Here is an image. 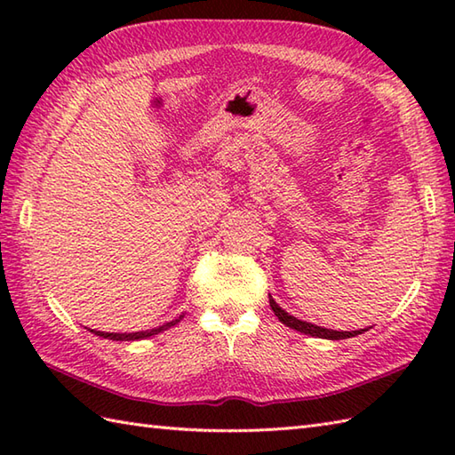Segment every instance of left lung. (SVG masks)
Returning <instances> with one entry per match:
<instances>
[{"label": "left lung", "mask_w": 455, "mask_h": 455, "mask_svg": "<svg viewBox=\"0 0 455 455\" xmlns=\"http://www.w3.org/2000/svg\"><path fill=\"white\" fill-rule=\"evenodd\" d=\"M269 307H272V311L275 313V316L282 321L285 326L293 328V331L297 332H303V334H308V336H316V338H326V340H344V338H352V336H357L365 332V328H360V331H352V332H346V331H331V328H324V326H316L313 323H307V321H299V318H295L293 315L285 313L282 307H279L274 297L269 295Z\"/></svg>", "instance_id": "obj_1"}]
</instances>
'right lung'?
<instances>
[{
    "label": "right lung",
    "instance_id": "obj_1",
    "mask_svg": "<svg viewBox=\"0 0 455 455\" xmlns=\"http://www.w3.org/2000/svg\"><path fill=\"white\" fill-rule=\"evenodd\" d=\"M183 318V315H180L178 318H173V321H170V323H164L162 326H156V328H150V331H140V332H101V331H92L90 328V332H93L95 336H101V338H108V340H117V342H131V340H144V338H150V336H154V334H158V332H164V331H168L170 326H173V324H178L180 321Z\"/></svg>",
    "mask_w": 455,
    "mask_h": 455
}]
</instances>
